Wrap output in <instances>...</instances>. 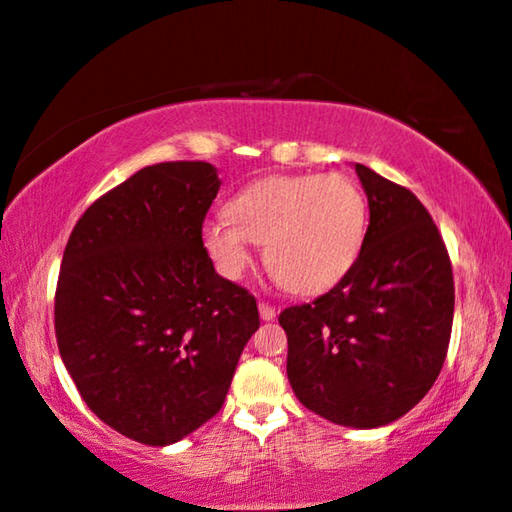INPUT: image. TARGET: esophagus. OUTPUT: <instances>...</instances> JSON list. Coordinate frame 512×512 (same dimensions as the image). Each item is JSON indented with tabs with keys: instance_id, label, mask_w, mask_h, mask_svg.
<instances>
[{
	"instance_id": "esophagus-1",
	"label": "esophagus",
	"mask_w": 512,
	"mask_h": 512,
	"mask_svg": "<svg viewBox=\"0 0 512 512\" xmlns=\"http://www.w3.org/2000/svg\"><path fill=\"white\" fill-rule=\"evenodd\" d=\"M259 318H262L264 322H271L273 318H276V308L269 306V304H259Z\"/></svg>"
}]
</instances>
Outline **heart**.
Instances as JSON below:
<instances>
[{
	"instance_id": "obj_1",
	"label": "heart",
	"mask_w": 512,
	"mask_h": 512,
	"mask_svg": "<svg viewBox=\"0 0 512 512\" xmlns=\"http://www.w3.org/2000/svg\"><path fill=\"white\" fill-rule=\"evenodd\" d=\"M364 192L345 174L266 176L206 218L201 241L222 278L239 280L264 243L273 276L299 294L336 285L362 250L366 236Z\"/></svg>"
}]
</instances>
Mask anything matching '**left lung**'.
Instances as JSON below:
<instances>
[{"instance_id":"8db88e82","label":"left lung","mask_w":512,"mask_h":512,"mask_svg":"<svg viewBox=\"0 0 512 512\" xmlns=\"http://www.w3.org/2000/svg\"><path fill=\"white\" fill-rule=\"evenodd\" d=\"M369 227L350 271L311 304L280 313L297 399L352 429L385 427L436 383L455 283L445 243L413 192L355 164Z\"/></svg>"}]
</instances>
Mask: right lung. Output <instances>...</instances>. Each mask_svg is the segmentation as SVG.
<instances>
[{
  "label": "right lung",
  "instance_id": "1",
  "mask_svg": "<svg viewBox=\"0 0 512 512\" xmlns=\"http://www.w3.org/2000/svg\"><path fill=\"white\" fill-rule=\"evenodd\" d=\"M208 162H162L99 197L64 248L57 348L83 401L118 434L171 445L225 403L259 329L253 294L215 273L201 225Z\"/></svg>",
  "mask_w": 512,
  "mask_h": 512
}]
</instances>
